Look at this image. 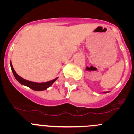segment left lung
I'll list each match as a JSON object with an SVG mask.
<instances>
[{"instance_id":"left-lung-1","label":"left lung","mask_w":134,"mask_h":134,"mask_svg":"<svg viewBox=\"0 0 134 134\" xmlns=\"http://www.w3.org/2000/svg\"><path fill=\"white\" fill-rule=\"evenodd\" d=\"M104 93H108V92H104Z\"/></svg>"}]
</instances>
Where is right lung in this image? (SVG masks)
<instances>
[{
	"instance_id": "right-lung-1",
	"label": "right lung",
	"mask_w": 134,
	"mask_h": 134,
	"mask_svg": "<svg viewBox=\"0 0 134 134\" xmlns=\"http://www.w3.org/2000/svg\"><path fill=\"white\" fill-rule=\"evenodd\" d=\"M10 67H11L12 72H13L14 76L15 77L17 81L19 82L20 84H23V85L26 86L30 87V88L32 89V90L35 91H43L47 90V88H48L50 86H52L53 83L55 82V81L58 79V77L55 78V79L52 80V81H48L46 82H41V83H37V82H31V81H27L23 78L20 77L19 75H18V74L16 73V71L14 69L13 65H12L11 62H10Z\"/></svg>"
}]
</instances>
